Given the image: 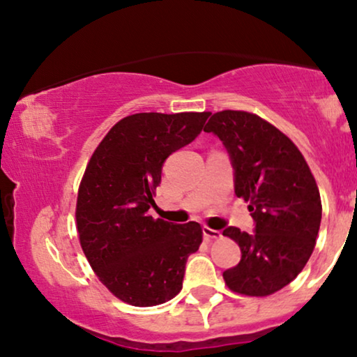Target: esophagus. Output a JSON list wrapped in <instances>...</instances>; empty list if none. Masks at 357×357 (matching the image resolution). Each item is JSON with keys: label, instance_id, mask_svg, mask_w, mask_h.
Returning <instances> with one entry per match:
<instances>
[{"label": "esophagus", "instance_id": "34e87169", "mask_svg": "<svg viewBox=\"0 0 357 357\" xmlns=\"http://www.w3.org/2000/svg\"><path fill=\"white\" fill-rule=\"evenodd\" d=\"M202 234H204V238H206L207 242L215 241V238L222 237V234H220L219 231H214V229L207 227V225H204V227H202Z\"/></svg>", "mask_w": 357, "mask_h": 357}]
</instances>
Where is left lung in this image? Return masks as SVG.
<instances>
[{"instance_id":"8db88e82","label":"left lung","mask_w":357,"mask_h":357,"mask_svg":"<svg viewBox=\"0 0 357 357\" xmlns=\"http://www.w3.org/2000/svg\"><path fill=\"white\" fill-rule=\"evenodd\" d=\"M204 132L220 138L236 169V194L249 202L255 232L227 227L242 259L225 270V285L245 296H268L296 278L313 254L321 197L295 143L277 126L242 110L214 114Z\"/></svg>"}]
</instances>
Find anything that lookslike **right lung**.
<instances>
[{
	"mask_svg": "<svg viewBox=\"0 0 357 357\" xmlns=\"http://www.w3.org/2000/svg\"><path fill=\"white\" fill-rule=\"evenodd\" d=\"M209 115H128L89 160L75 206L80 247L98 280L125 303L155 306L181 291L188 257L202 242L201 224L153 219L148 209L165 160L189 145Z\"/></svg>",
	"mask_w": 357,
	"mask_h": 357,
	"instance_id": "add662e5",
	"label": "right lung"
}]
</instances>
